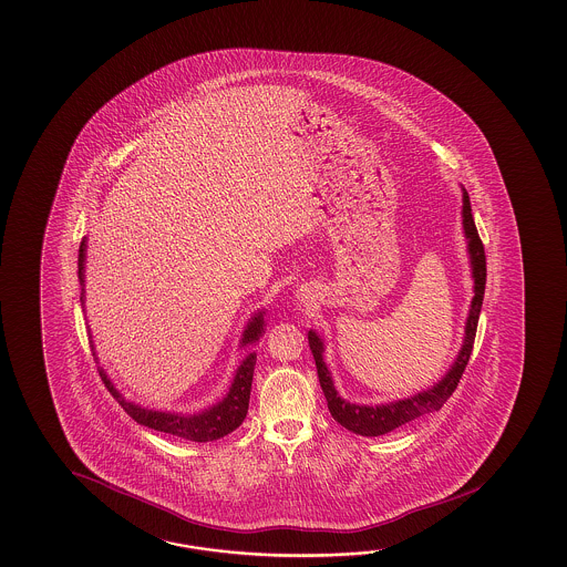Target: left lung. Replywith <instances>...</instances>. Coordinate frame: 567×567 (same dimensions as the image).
Listing matches in <instances>:
<instances>
[{"label": "left lung", "instance_id": "1", "mask_svg": "<svg viewBox=\"0 0 567 567\" xmlns=\"http://www.w3.org/2000/svg\"><path fill=\"white\" fill-rule=\"evenodd\" d=\"M462 227H464V237L468 243L466 249H468V257H471L474 298H472L471 310H468V318H466L464 340H462L458 357H456L454 364L447 369V373L434 386L420 391L411 398L389 401V403H381V405L350 403L347 399L338 395L337 386L332 381V373L326 367L324 340L316 330L308 332V344L312 350L320 386H322L326 401H328V410L332 413V417L352 434L367 435V437L389 434V432L398 430L399 425L413 422L425 413L442 410V405L456 391L462 373H464L468 359H471L478 316H481L482 298H484V284H486V257H484V247H482L478 230H476L474 218H472L471 198H468L466 188H462Z\"/></svg>", "mask_w": 567, "mask_h": 567}]
</instances>
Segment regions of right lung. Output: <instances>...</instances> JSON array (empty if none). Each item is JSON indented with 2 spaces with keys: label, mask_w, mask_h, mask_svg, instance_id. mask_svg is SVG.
<instances>
[{
  "label": "right lung",
  "mask_w": 567,
  "mask_h": 567,
  "mask_svg": "<svg viewBox=\"0 0 567 567\" xmlns=\"http://www.w3.org/2000/svg\"><path fill=\"white\" fill-rule=\"evenodd\" d=\"M85 261H86V237L79 247V281H81V303L85 306ZM264 313L266 310H257L251 320L245 326L241 337V349H251L264 337ZM95 350V344H91ZM95 354V352H93ZM99 361V359H96ZM255 362L257 352L249 350L241 364L237 367L233 383H230L227 395L220 399L215 405L198 411V413H174V411H156L142 408L140 403H133L130 399L123 398L117 386L109 379L103 367H99V374L109 389V393L120 401L125 413L150 430L164 432V434L178 435L190 442H213L218 437L235 432L241 425L247 410H249V395H251V383H254Z\"/></svg>",
  "instance_id": "obj_1"
}]
</instances>
